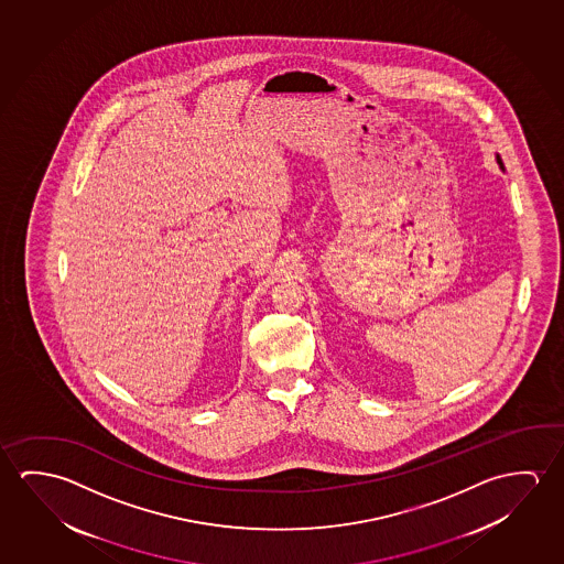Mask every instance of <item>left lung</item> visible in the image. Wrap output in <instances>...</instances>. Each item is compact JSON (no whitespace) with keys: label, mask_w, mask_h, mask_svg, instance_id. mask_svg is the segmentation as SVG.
I'll use <instances>...</instances> for the list:
<instances>
[{"label":"left lung","mask_w":564,"mask_h":564,"mask_svg":"<svg viewBox=\"0 0 564 564\" xmlns=\"http://www.w3.org/2000/svg\"><path fill=\"white\" fill-rule=\"evenodd\" d=\"M498 162H500V164H501V161H500V159H498Z\"/></svg>","instance_id":"8db88e82"}]
</instances>
